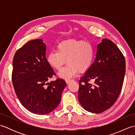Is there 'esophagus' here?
Returning a JSON list of instances; mask_svg holds the SVG:
<instances>
[{"label":"esophagus","instance_id":"34e87169","mask_svg":"<svg viewBox=\"0 0 135 135\" xmlns=\"http://www.w3.org/2000/svg\"><path fill=\"white\" fill-rule=\"evenodd\" d=\"M72 81H73V80H71V79H66L65 82H66V83H67V84H69V83Z\"/></svg>","mask_w":135,"mask_h":135}]
</instances>
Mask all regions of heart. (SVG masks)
Here are the masks:
<instances>
[{
  "instance_id": "heart-1",
  "label": "heart",
  "mask_w": 135,
  "mask_h": 135,
  "mask_svg": "<svg viewBox=\"0 0 135 135\" xmlns=\"http://www.w3.org/2000/svg\"><path fill=\"white\" fill-rule=\"evenodd\" d=\"M57 49V50H52L48 53L47 61L54 69L59 70L67 59V64L59 73V76L62 78H72L78 71L85 73L92 64L94 50L89 42L76 39H67L60 42Z\"/></svg>"
}]
</instances>
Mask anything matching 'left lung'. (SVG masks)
I'll use <instances>...</instances> for the list:
<instances>
[{
	"mask_svg": "<svg viewBox=\"0 0 135 135\" xmlns=\"http://www.w3.org/2000/svg\"><path fill=\"white\" fill-rule=\"evenodd\" d=\"M125 68L121 50L110 40L103 39L97 45L94 61L79 80L78 100L83 108L96 114L110 108L121 93ZM91 80L93 84L88 82Z\"/></svg>",
	"mask_w": 135,
	"mask_h": 135,
	"instance_id": "8db88e82",
	"label": "left lung"
}]
</instances>
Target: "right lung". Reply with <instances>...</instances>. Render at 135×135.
<instances>
[{"label":"right lung","mask_w":135,"mask_h":135,"mask_svg":"<svg viewBox=\"0 0 135 135\" xmlns=\"http://www.w3.org/2000/svg\"><path fill=\"white\" fill-rule=\"evenodd\" d=\"M42 39L25 44L13 60L12 82L16 95L24 107L34 114L45 115L57 107L66 86L64 79L48 82L56 75L46 57Z\"/></svg>","instance_id":"1"}]
</instances>
